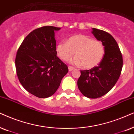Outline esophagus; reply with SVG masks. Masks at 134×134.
Returning a JSON list of instances; mask_svg holds the SVG:
<instances>
[{
  "label": "esophagus",
  "instance_id": "34e87169",
  "mask_svg": "<svg viewBox=\"0 0 134 134\" xmlns=\"http://www.w3.org/2000/svg\"><path fill=\"white\" fill-rule=\"evenodd\" d=\"M68 68H69V71H72L73 70H74V68L73 67H72V66H69Z\"/></svg>",
  "mask_w": 134,
  "mask_h": 134
}]
</instances>
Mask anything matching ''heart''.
<instances>
[{"label": "heart", "instance_id": "obj_1", "mask_svg": "<svg viewBox=\"0 0 134 134\" xmlns=\"http://www.w3.org/2000/svg\"><path fill=\"white\" fill-rule=\"evenodd\" d=\"M56 51L59 58L65 61L75 53L72 63L90 69L100 63L104 58L105 49L100 41L94 40L88 35H76L70 37L67 42L59 43L56 46Z\"/></svg>", "mask_w": 134, "mask_h": 134}]
</instances>
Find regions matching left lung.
I'll return each instance as SVG.
<instances>
[{"instance_id": "8db88e82", "label": "left lung", "mask_w": 134, "mask_h": 134, "mask_svg": "<svg viewBox=\"0 0 134 134\" xmlns=\"http://www.w3.org/2000/svg\"><path fill=\"white\" fill-rule=\"evenodd\" d=\"M92 33L105 46L104 58L99 65L88 70H81L77 81L83 96L97 99L113 88L120 76L122 68V56L116 41L110 34L96 28Z\"/></svg>"}]
</instances>
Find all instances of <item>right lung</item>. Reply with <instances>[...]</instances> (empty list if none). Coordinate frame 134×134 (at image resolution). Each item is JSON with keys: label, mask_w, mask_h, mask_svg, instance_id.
<instances>
[{"label": "right lung", "mask_w": 134, "mask_h": 134, "mask_svg": "<svg viewBox=\"0 0 134 134\" xmlns=\"http://www.w3.org/2000/svg\"><path fill=\"white\" fill-rule=\"evenodd\" d=\"M60 29L43 26L34 30L17 51L15 66L19 81L27 91L37 97L53 95L69 71L56 55L54 31Z\"/></svg>", "instance_id": "right-lung-1"}]
</instances>
